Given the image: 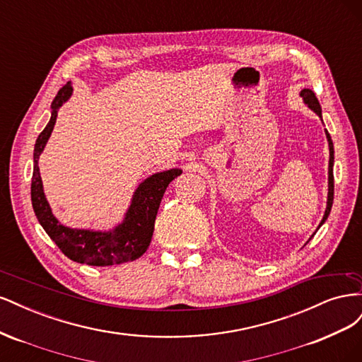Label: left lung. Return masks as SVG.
<instances>
[{
	"label": "left lung",
	"instance_id": "8db88e82",
	"mask_svg": "<svg viewBox=\"0 0 362 362\" xmlns=\"http://www.w3.org/2000/svg\"><path fill=\"white\" fill-rule=\"evenodd\" d=\"M300 98H302V103L310 108V110H313L317 116H319L322 119V107L319 104V100H317L314 92L311 89H302L300 90ZM323 122V119H322ZM325 134H326V139H327V145H329V166H327V198H326V208H325V214H323V218L320 221L319 226H317L315 233L319 231V228L326 222L327 216H329L331 213V208H332V202H334V144L331 140V136L329 133H327V129H325ZM314 233V234H315ZM314 234L310 237V240L314 237ZM308 240V242H310ZM306 242V243H308ZM305 243V245H306Z\"/></svg>",
	"mask_w": 362,
	"mask_h": 362
}]
</instances>
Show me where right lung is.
<instances>
[{
    "label": "right lung",
    "instance_id": "1",
    "mask_svg": "<svg viewBox=\"0 0 362 362\" xmlns=\"http://www.w3.org/2000/svg\"><path fill=\"white\" fill-rule=\"evenodd\" d=\"M74 93L72 83L64 84L51 104V117L45 129L39 134L33 152V180L31 204L39 223L45 229L60 250L68 258L89 266H113L140 258L145 254L152 233L163 194L168 185L182 173L180 168L152 173L139 182L128 205L124 218L110 229L71 228L59 222L43 192V182L39 172V158L45 149L56 125L60 107L66 104Z\"/></svg>",
    "mask_w": 362,
    "mask_h": 362
}]
</instances>
